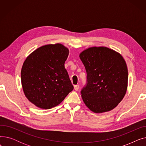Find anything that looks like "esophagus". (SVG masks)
Instances as JSON below:
<instances>
[{
  "label": "esophagus",
  "instance_id": "obj_1",
  "mask_svg": "<svg viewBox=\"0 0 146 146\" xmlns=\"http://www.w3.org/2000/svg\"><path fill=\"white\" fill-rule=\"evenodd\" d=\"M74 89L75 90H78L79 89V85H76L74 86Z\"/></svg>",
  "mask_w": 146,
  "mask_h": 146
}]
</instances>
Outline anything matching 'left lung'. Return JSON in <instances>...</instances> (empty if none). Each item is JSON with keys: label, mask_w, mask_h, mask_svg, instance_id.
Listing matches in <instances>:
<instances>
[{"label": "left lung", "mask_w": 146, "mask_h": 146, "mask_svg": "<svg viewBox=\"0 0 146 146\" xmlns=\"http://www.w3.org/2000/svg\"><path fill=\"white\" fill-rule=\"evenodd\" d=\"M79 57L87 73L86 84L80 92L84 103L95 113L115 108L128 86V69L123 57L105 47L89 48Z\"/></svg>", "instance_id": "left-lung-1"}]
</instances>
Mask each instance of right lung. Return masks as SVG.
<instances>
[{
  "label": "right lung",
  "mask_w": 146,
  "mask_h": 146,
  "mask_svg": "<svg viewBox=\"0 0 146 146\" xmlns=\"http://www.w3.org/2000/svg\"><path fill=\"white\" fill-rule=\"evenodd\" d=\"M68 54L62 44H48L35 50L25 60L21 70L23 90L38 108H53L73 90L64 67Z\"/></svg>",
  "instance_id": "1"
}]
</instances>
